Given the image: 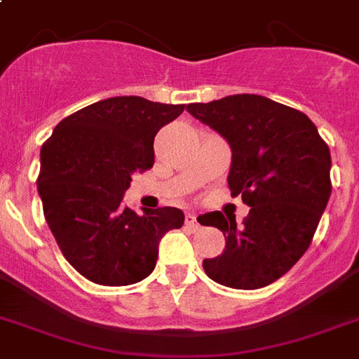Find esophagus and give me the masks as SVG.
I'll return each mask as SVG.
<instances>
[{
  "instance_id": "esophagus-1",
  "label": "esophagus",
  "mask_w": 359,
  "mask_h": 359,
  "mask_svg": "<svg viewBox=\"0 0 359 359\" xmlns=\"http://www.w3.org/2000/svg\"><path fill=\"white\" fill-rule=\"evenodd\" d=\"M185 224H187V227H191L192 231L200 229V222H198L196 215H192V212H189V215L185 216Z\"/></svg>"
}]
</instances>
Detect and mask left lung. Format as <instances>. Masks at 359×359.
<instances>
[{"label":"left lung","mask_w":359,"mask_h":359,"mask_svg":"<svg viewBox=\"0 0 359 359\" xmlns=\"http://www.w3.org/2000/svg\"><path fill=\"white\" fill-rule=\"evenodd\" d=\"M187 111L229 143L231 194L251 207L238 226L235 216L207 212L203 226L224 233L226 250L203 260V269L229 288L268 286L312 242L332 192L330 150L303 111L260 95H229Z\"/></svg>","instance_id":"8db88e82"}]
</instances>
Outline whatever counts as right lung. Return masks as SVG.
<instances>
[{"mask_svg": "<svg viewBox=\"0 0 359 359\" xmlns=\"http://www.w3.org/2000/svg\"><path fill=\"white\" fill-rule=\"evenodd\" d=\"M185 104L111 97L56 124L40 150L38 194L62 255L102 286L143 280L156 268L159 240L183 226L176 207L137 215L123 205L133 172L154 165L156 133Z\"/></svg>", "mask_w": 359, "mask_h": 359, "instance_id": "1", "label": "right lung"}]
</instances>
